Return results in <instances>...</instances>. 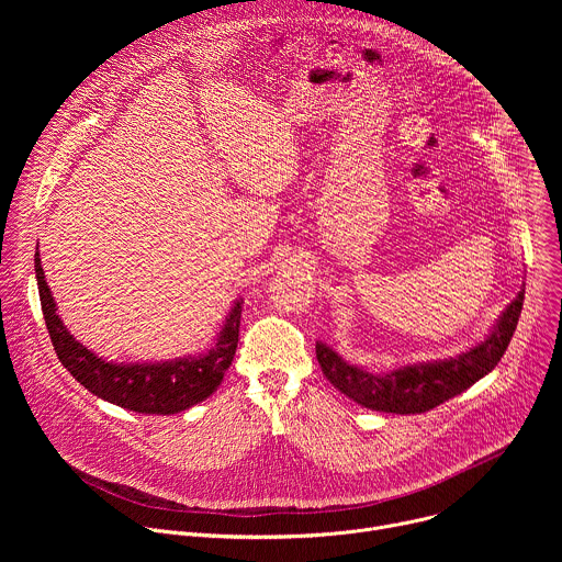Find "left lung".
Here are the masks:
<instances>
[{"mask_svg":"<svg viewBox=\"0 0 562 562\" xmlns=\"http://www.w3.org/2000/svg\"><path fill=\"white\" fill-rule=\"evenodd\" d=\"M522 300L525 289H520L516 300L501 315L498 325L485 342L451 360L400 367L378 375L347 364L323 342L315 345V356L327 380L353 403L384 414H425L469 389L501 362L516 331Z\"/></svg>","mask_w":562,"mask_h":562,"instance_id":"1","label":"left lung"}]
</instances>
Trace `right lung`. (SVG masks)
Instances as JSON below:
<instances>
[{
    "label": "right lung",
    "instance_id": "obj_1",
    "mask_svg": "<svg viewBox=\"0 0 562 562\" xmlns=\"http://www.w3.org/2000/svg\"><path fill=\"white\" fill-rule=\"evenodd\" d=\"M35 273L46 329L59 362L79 384L117 407L157 416L184 412L202 403L217 389L224 371L233 362L243 302H235L217 336V342L202 358H180L159 364H113L79 345L61 325L59 315L55 313L57 308L50 289L44 280L40 254H35Z\"/></svg>",
    "mask_w": 562,
    "mask_h": 562
}]
</instances>
